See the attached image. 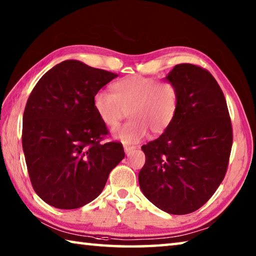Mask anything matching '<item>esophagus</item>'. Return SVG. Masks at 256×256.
<instances>
[{
  "instance_id": "obj_1",
  "label": "esophagus",
  "mask_w": 256,
  "mask_h": 256,
  "mask_svg": "<svg viewBox=\"0 0 256 256\" xmlns=\"http://www.w3.org/2000/svg\"><path fill=\"white\" fill-rule=\"evenodd\" d=\"M136 146H128V144H124V151H125V154H126L128 156L131 154V152H133L134 150H136Z\"/></svg>"
}]
</instances>
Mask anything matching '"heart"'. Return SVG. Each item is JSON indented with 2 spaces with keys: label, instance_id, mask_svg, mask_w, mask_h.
<instances>
[{
  "label": "heart",
  "instance_id": "heart-1",
  "mask_svg": "<svg viewBox=\"0 0 256 256\" xmlns=\"http://www.w3.org/2000/svg\"><path fill=\"white\" fill-rule=\"evenodd\" d=\"M112 92H97L92 106L108 128L118 126L128 110L131 120L112 133V136L124 144H138L149 131L156 136L162 134L176 118L180 94L172 82L134 74L115 81Z\"/></svg>",
  "mask_w": 256,
  "mask_h": 256
}]
</instances>
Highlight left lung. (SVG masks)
<instances>
[{"label":"left lung","mask_w":256,"mask_h":256,"mask_svg":"<svg viewBox=\"0 0 256 256\" xmlns=\"http://www.w3.org/2000/svg\"><path fill=\"white\" fill-rule=\"evenodd\" d=\"M166 80L178 89L176 118L157 140L142 146L138 184L167 214H186L208 202L226 175L232 128L222 90L209 71L177 64Z\"/></svg>","instance_id":"8db88e82"}]
</instances>
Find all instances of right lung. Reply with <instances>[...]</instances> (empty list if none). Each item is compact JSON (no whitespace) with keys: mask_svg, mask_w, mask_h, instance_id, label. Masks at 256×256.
Returning a JSON list of instances; mask_svg holds the SVG:
<instances>
[{"mask_svg":"<svg viewBox=\"0 0 256 256\" xmlns=\"http://www.w3.org/2000/svg\"><path fill=\"white\" fill-rule=\"evenodd\" d=\"M116 76L68 60L47 71L30 94L22 148L32 188L47 204L70 210L92 202L125 157L120 142L100 144L108 130L92 106L94 94Z\"/></svg>","mask_w":256,"mask_h":256,"instance_id":"right-lung-1","label":"right lung"}]
</instances>
